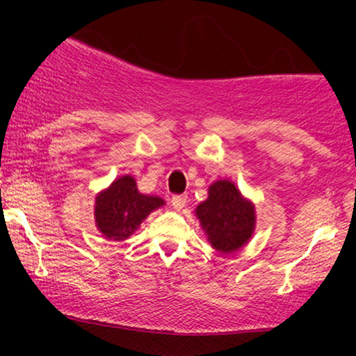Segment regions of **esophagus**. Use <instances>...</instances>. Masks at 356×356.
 <instances>
[{
    "label": "esophagus",
    "mask_w": 356,
    "mask_h": 356,
    "mask_svg": "<svg viewBox=\"0 0 356 356\" xmlns=\"http://www.w3.org/2000/svg\"><path fill=\"white\" fill-rule=\"evenodd\" d=\"M187 195L186 194H179V195H174L172 197V206L175 207V209H182V207H186V204H187Z\"/></svg>",
    "instance_id": "obj_1"
}]
</instances>
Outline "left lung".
Segmentation results:
<instances>
[{"instance_id":"left-lung-1","label":"left lung","mask_w":356,"mask_h":356,"mask_svg":"<svg viewBox=\"0 0 356 356\" xmlns=\"http://www.w3.org/2000/svg\"><path fill=\"white\" fill-rule=\"evenodd\" d=\"M195 214L212 246L222 252L239 249L254 231V207L229 181L212 184L209 197L199 204Z\"/></svg>"}]
</instances>
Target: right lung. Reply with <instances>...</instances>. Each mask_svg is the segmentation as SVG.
I'll return each mask as SVG.
<instances>
[{
    "label": "right lung",
    "instance_id": "add662e5",
    "mask_svg": "<svg viewBox=\"0 0 356 356\" xmlns=\"http://www.w3.org/2000/svg\"><path fill=\"white\" fill-rule=\"evenodd\" d=\"M161 206H164L161 197L140 194L134 177L124 175L97 195V227L108 239H127L150 212Z\"/></svg>",
    "mask_w": 356,
    "mask_h": 356
}]
</instances>
